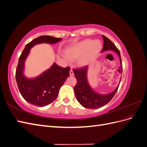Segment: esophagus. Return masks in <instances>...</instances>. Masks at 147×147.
<instances>
[{
	"mask_svg": "<svg viewBox=\"0 0 147 147\" xmlns=\"http://www.w3.org/2000/svg\"><path fill=\"white\" fill-rule=\"evenodd\" d=\"M69 73H70V76H73V75H74L72 69H71V70H70V72H69Z\"/></svg>",
	"mask_w": 147,
	"mask_h": 147,
	"instance_id": "esophagus-1",
	"label": "esophagus"
}]
</instances>
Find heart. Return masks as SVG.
<instances>
[{"mask_svg":"<svg viewBox=\"0 0 147 147\" xmlns=\"http://www.w3.org/2000/svg\"><path fill=\"white\" fill-rule=\"evenodd\" d=\"M102 50V43L96 40L88 38L69 47L66 50L67 60L77 59L80 66H85L94 61Z\"/></svg>","mask_w":147,"mask_h":147,"instance_id":"heart-1","label":"heart"}]
</instances>
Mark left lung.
Here are the masks:
<instances>
[{
    "label": "left lung",
    "mask_w": 147,
    "mask_h": 147,
    "mask_svg": "<svg viewBox=\"0 0 147 147\" xmlns=\"http://www.w3.org/2000/svg\"><path fill=\"white\" fill-rule=\"evenodd\" d=\"M104 40L103 49L102 52L108 50H112L117 53L119 57L120 63H121V70H119V72H122L123 67L121 59V55L118 49L115 45V44L106 37L104 35H102ZM87 71L88 67L86 66L83 67L80 69H73V72L77 79V84L74 87V91L75 96L78 102L83 107L86 109H96L102 107L112 100V99L116 94L119 86L115 89L114 91L107 94H100L93 91L90 87L87 80ZM121 81V80H120Z\"/></svg>",
    "instance_id": "1"
}]
</instances>
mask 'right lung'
<instances>
[{
  "mask_svg": "<svg viewBox=\"0 0 147 147\" xmlns=\"http://www.w3.org/2000/svg\"><path fill=\"white\" fill-rule=\"evenodd\" d=\"M49 35H42L28 43L19 58L16 70V80L19 91L23 98L29 103L38 107H44L54 101L58 95L59 89L69 77L70 68L62 67L54 63L51 67L35 78L24 77V61L30 48L42 43H56L61 40Z\"/></svg>",
  "mask_w": 147,
  "mask_h": 147,
  "instance_id": "add662e5",
  "label": "right lung"
}]
</instances>
